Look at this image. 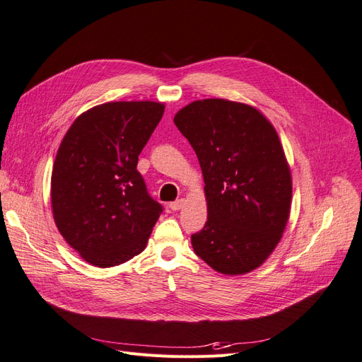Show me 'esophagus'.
<instances>
[{
  "label": "esophagus",
  "mask_w": 362,
  "mask_h": 362,
  "mask_svg": "<svg viewBox=\"0 0 362 362\" xmlns=\"http://www.w3.org/2000/svg\"><path fill=\"white\" fill-rule=\"evenodd\" d=\"M183 204H185V200H183V198H180V200H176V202L170 203V204H168V207L171 209V211L176 212V211H180V209L183 207Z\"/></svg>",
  "instance_id": "obj_1"
}]
</instances>
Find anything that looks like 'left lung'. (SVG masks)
I'll use <instances>...</instances> for the list:
<instances>
[{"instance_id": "1", "label": "left lung", "mask_w": 362, "mask_h": 362, "mask_svg": "<svg viewBox=\"0 0 362 362\" xmlns=\"http://www.w3.org/2000/svg\"><path fill=\"white\" fill-rule=\"evenodd\" d=\"M200 162L207 221L191 236L212 269L240 275L275 250L291 203V176L276 131L250 105L195 100L174 117Z\"/></svg>"}]
</instances>
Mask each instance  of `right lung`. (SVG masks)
<instances>
[{
	"label": "right lung",
	"instance_id": "obj_1",
	"mask_svg": "<svg viewBox=\"0 0 362 362\" xmlns=\"http://www.w3.org/2000/svg\"><path fill=\"white\" fill-rule=\"evenodd\" d=\"M164 108L150 100L98 105L74 122L57 151L54 221L91 264L111 267L135 257L164 211L136 170Z\"/></svg>",
	"mask_w": 362,
	"mask_h": 362
}]
</instances>
